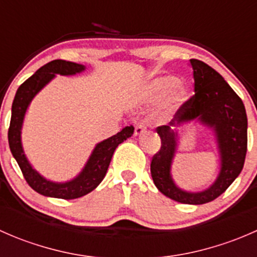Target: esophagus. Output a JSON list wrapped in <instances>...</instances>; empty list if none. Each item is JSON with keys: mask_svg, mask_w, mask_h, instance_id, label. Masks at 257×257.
Listing matches in <instances>:
<instances>
[{"mask_svg": "<svg viewBox=\"0 0 257 257\" xmlns=\"http://www.w3.org/2000/svg\"><path fill=\"white\" fill-rule=\"evenodd\" d=\"M145 129H147V125H145L144 121H141V123L137 124L136 131H134V134H136V136H138V137L142 136V134H143L145 132Z\"/></svg>", "mask_w": 257, "mask_h": 257, "instance_id": "1", "label": "esophagus"}]
</instances>
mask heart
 <instances>
[{
  "instance_id": "1",
  "label": "heart",
  "mask_w": 257,
  "mask_h": 257,
  "mask_svg": "<svg viewBox=\"0 0 257 257\" xmlns=\"http://www.w3.org/2000/svg\"><path fill=\"white\" fill-rule=\"evenodd\" d=\"M170 93V98L174 102H184L186 98V89L181 84H178V79L173 76L158 77L150 83L149 94L150 97L163 98Z\"/></svg>"
}]
</instances>
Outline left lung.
<instances>
[{"label": "left lung", "instance_id": "8db88e82", "mask_svg": "<svg viewBox=\"0 0 257 257\" xmlns=\"http://www.w3.org/2000/svg\"><path fill=\"white\" fill-rule=\"evenodd\" d=\"M194 76V95L180 105L168 125L157 128L162 145L150 163L155 186L162 194L183 204L200 205L221 195L241 173L247 150V116L241 98L227 82L199 59H190ZM198 118L217 134L222 155V169L215 183L201 193L179 189L170 177V165L176 147L174 126Z\"/></svg>", "mask_w": 257, "mask_h": 257}]
</instances>
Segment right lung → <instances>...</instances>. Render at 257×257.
<instances>
[{
	"label": "right lung",
	"instance_id": "right-lung-1",
	"mask_svg": "<svg viewBox=\"0 0 257 257\" xmlns=\"http://www.w3.org/2000/svg\"><path fill=\"white\" fill-rule=\"evenodd\" d=\"M82 71H84V66H82V64L67 62L63 59H54V61L41 67L33 76H31L20 85L16 95H15L14 103H12L11 123H10L9 128L10 149H11V153L16 159L17 164L20 165L21 172H22L28 185L41 195L64 199V200L87 195L88 193L94 190L99 185L100 181L104 179L115 148L120 143H123L125 139L133 136L134 126L131 125L123 128L115 136L100 142L93 150L92 155L88 159L82 173L76 179L67 181V183L58 184L46 180L31 167L25 153H23L22 144H21V128H22L23 118H25L28 104L33 99V97L56 74L71 76V74L79 73Z\"/></svg>",
	"mask_w": 257,
	"mask_h": 257
}]
</instances>
